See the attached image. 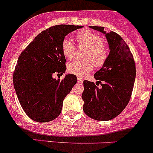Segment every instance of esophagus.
<instances>
[{
	"label": "esophagus",
	"mask_w": 153,
	"mask_h": 153,
	"mask_svg": "<svg viewBox=\"0 0 153 153\" xmlns=\"http://www.w3.org/2000/svg\"><path fill=\"white\" fill-rule=\"evenodd\" d=\"M82 78H77V82L78 83H79V84H81V83H82Z\"/></svg>",
	"instance_id": "esophagus-1"
}]
</instances>
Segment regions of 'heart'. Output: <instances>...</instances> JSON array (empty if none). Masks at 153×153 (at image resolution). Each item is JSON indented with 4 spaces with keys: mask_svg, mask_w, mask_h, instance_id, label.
Here are the masks:
<instances>
[{
    "mask_svg": "<svg viewBox=\"0 0 153 153\" xmlns=\"http://www.w3.org/2000/svg\"><path fill=\"white\" fill-rule=\"evenodd\" d=\"M79 46L87 48L84 58L86 61H74L70 63L67 70L71 74L83 77L87 75L93 68V64L96 67L104 65L108 58V49L103 43V39L99 35L92 31L85 29L79 31L76 35ZM64 55L68 59H72L75 54L76 46L71 39H64L61 45Z\"/></svg>",
    "mask_w": 153,
    "mask_h": 153,
    "instance_id": "heart-1",
    "label": "heart"
}]
</instances>
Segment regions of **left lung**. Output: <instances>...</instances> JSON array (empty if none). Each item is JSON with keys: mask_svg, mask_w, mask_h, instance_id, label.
<instances>
[{"mask_svg": "<svg viewBox=\"0 0 153 153\" xmlns=\"http://www.w3.org/2000/svg\"><path fill=\"white\" fill-rule=\"evenodd\" d=\"M105 36L110 52L104 65L94 74L96 84L83 81L82 99L86 115L96 120H111L128 104L136 78V67L131 50L123 39L114 32L102 26H89ZM101 83L102 87L97 86Z\"/></svg>", "mask_w": 153, "mask_h": 153, "instance_id": "8db88e82", "label": "left lung"}]
</instances>
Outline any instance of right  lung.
Returning a JSON list of instances; mask_svg holds the SVG:
<instances>
[{
	"label": "right lung",
	"instance_id": "right-lung-1",
	"mask_svg": "<svg viewBox=\"0 0 153 153\" xmlns=\"http://www.w3.org/2000/svg\"><path fill=\"white\" fill-rule=\"evenodd\" d=\"M82 26L57 25L39 33L21 53L13 80L22 109L39 123L54 120L61 114L63 101L76 83V76L66 74L63 79L53 74L65 73V56L61 45L67 35Z\"/></svg>",
	"mask_w": 153,
	"mask_h": 153
}]
</instances>
